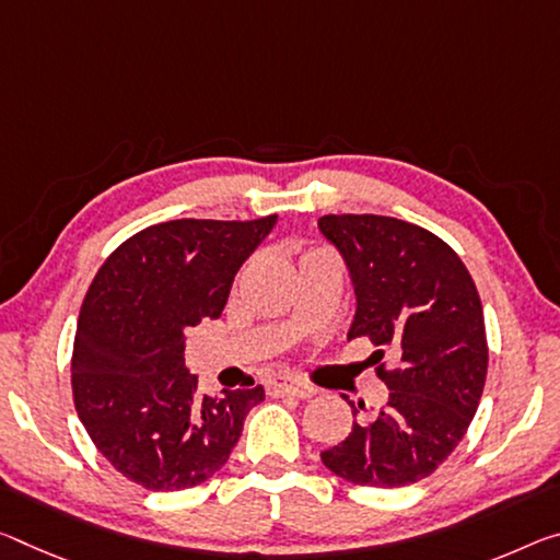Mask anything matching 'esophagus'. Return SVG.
<instances>
[{
    "mask_svg": "<svg viewBox=\"0 0 560 560\" xmlns=\"http://www.w3.org/2000/svg\"><path fill=\"white\" fill-rule=\"evenodd\" d=\"M266 388H269L271 396H296V398H308L314 396V386H306L301 384V381H294V378H287V376H273L269 378V384H266Z\"/></svg>",
    "mask_w": 560,
    "mask_h": 560,
    "instance_id": "obj_1",
    "label": "esophagus"
}]
</instances>
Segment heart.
Returning <instances> with one entry per match:
<instances>
[{
    "label": "heart",
    "instance_id": "b5f03b06",
    "mask_svg": "<svg viewBox=\"0 0 560 560\" xmlns=\"http://www.w3.org/2000/svg\"><path fill=\"white\" fill-rule=\"evenodd\" d=\"M312 254H316V252H308V254H304V256H312Z\"/></svg>",
    "mask_w": 560,
    "mask_h": 560
}]
</instances>
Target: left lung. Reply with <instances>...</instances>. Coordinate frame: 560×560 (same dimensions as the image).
Instances as JSON below:
<instances>
[{
    "label": "left lung",
    "mask_w": 560,
    "mask_h": 560,
    "mask_svg": "<svg viewBox=\"0 0 560 560\" xmlns=\"http://www.w3.org/2000/svg\"><path fill=\"white\" fill-rule=\"evenodd\" d=\"M318 232L349 269L357 314L349 339L392 346L398 366L378 376L388 401L376 413L353 408V429L322 451L328 471L371 488L431 476L458 446L481 401L488 346L471 273L439 236L376 214L318 219ZM384 359V351H376Z\"/></svg>",
    "instance_id": "obj_1"
}]
</instances>
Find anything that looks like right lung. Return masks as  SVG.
<instances>
[{"mask_svg":"<svg viewBox=\"0 0 560 560\" xmlns=\"http://www.w3.org/2000/svg\"><path fill=\"white\" fill-rule=\"evenodd\" d=\"M277 219L164 221L127 238L96 271L74 336V406L129 481L149 491L203 483L264 401V386L201 396L184 369V331L221 316L236 271Z\"/></svg>","mask_w":560,"mask_h":560,"instance_id":"obj_1","label":"right lung"}]
</instances>
